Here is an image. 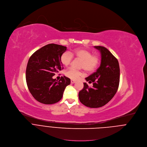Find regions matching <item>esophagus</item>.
Wrapping results in <instances>:
<instances>
[{
  "label": "esophagus",
  "mask_w": 147,
  "mask_h": 147,
  "mask_svg": "<svg viewBox=\"0 0 147 147\" xmlns=\"http://www.w3.org/2000/svg\"><path fill=\"white\" fill-rule=\"evenodd\" d=\"M76 81H74V80H71V84H74V83H76Z\"/></svg>",
  "instance_id": "34e87169"
}]
</instances>
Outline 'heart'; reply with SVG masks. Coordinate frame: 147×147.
Masks as SVG:
<instances>
[{"label":"heart","instance_id":"obj_1","mask_svg":"<svg viewBox=\"0 0 147 147\" xmlns=\"http://www.w3.org/2000/svg\"><path fill=\"white\" fill-rule=\"evenodd\" d=\"M73 57L81 59L80 67L88 72L94 71L100 63V57L97 54H92L90 50L84 48L77 49L70 53L64 52L60 57L61 62L63 65L67 66L71 63ZM65 75L71 80H76L82 76L83 73L81 71L70 68L65 72Z\"/></svg>","mask_w":147,"mask_h":147}]
</instances>
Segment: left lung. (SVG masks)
<instances>
[{"label": "left lung", "instance_id": "1", "mask_svg": "<svg viewBox=\"0 0 147 147\" xmlns=\"http://www.w3.org/2000/svg\"><path fill=\"white\" fill-rule=\"evenodd\" d=\"M101 53V64L96 72L86 78L89 87L84 83V88L78 94L80 102L89 108L104 106L116 93L120 82V66L117 58L105 47L94 46Z\"/></svg>", "mask_w": 147, "mask_h": 147}]
</instances>
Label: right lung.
<instances>
[{
    "label": "right lung",
    "instance_id": "obj_1",
    "mask_svg": "<svg viewBox=\"0 0 147 147\" xmlns=\"http://www.w3.org/2000/svg\"><path fill=\"white\" fill-rule=\"evenodd\" d=\"M66 47L48 44L36 51L30 58L26 71L28 90L33 97L44 104H53L59 101L70 79L63 76L59 81L53 77L63 69L60 61Z\"/></svg>",
    "mask_w": 147,
    "mask_h": 147
}]
</instances>
